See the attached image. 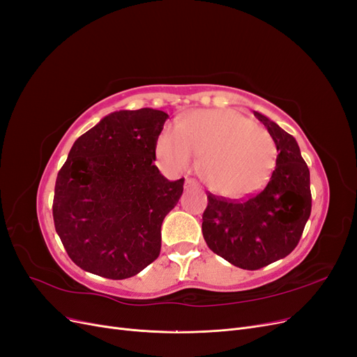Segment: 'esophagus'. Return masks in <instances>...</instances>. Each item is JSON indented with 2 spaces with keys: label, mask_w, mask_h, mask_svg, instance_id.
<instances>
[{
  "label": "esophagus",
  "mask_w": 357,
  "mask_h": 357,
  "mask_svg": "<svg viewBox=\"0 0 357 357\" xmlns=\"http://www.w3.org/2000/svg\"><path fill=\"white\" fill-rule=\"evenodd\" d=\"M197 186H198V183H197L195 180H192V178H186V180H185V189L197 188Z\"/></svg>",
  "instance_id": "1"
}]
</instances>
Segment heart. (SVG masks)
Returning a JSON list of instances; mask_svg holds the SVG:
<instances>
[{"mask_svg": "<svg viewBox=\"0 0 357 357\" xmlns=\"http://www.w3.org/2000/svg\"><path fill=\"white\" fill-rule=\"evenodd\" d=\"M156 150L174 171L188 169L201 153V178L225 198H241L261 189L275 165L273 137L232 109L192 112L180 125L162 131Z\"/></svg>", "mask_w": 357, "mask_h": 357, "instance_id": "b5f03b06", "label": "heart"}]
</instances>
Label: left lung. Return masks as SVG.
<instances>
[{"label":"left lung","mask_w":357,"mask_h":357,"mask_svg":"<svg viewBox=\"0 0 357 357\" xmlns=\"http://www.w3.org/2000/svg\"><path fill=\"white\" fill-rule=\"evenodd\" d=\"M255 116L266 126L278 152L271 178L245 201L208 193L202 214V235L210 250L250 271L294 252L311 214L310 169L296 139L266 116Z\"/></svg>","instance_id":"obj_1"}]
</instances>
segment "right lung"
<instances>
[{
    "instance_id": "right-lung-1",
    "label": "right lung",
    "mask_w": 357,
    "mask_h": 357,
    "mask_svg": "<svg viewBox=\"0 0 357 357\" xmlns=\"http://www.w3.org/2000/svg\"><path fill=\"white\" fill-rule=\"evenodd\" d=\"M167 119L153 109L114 112L74 142L56 177L53 220L84 271L123 280L159 256L162 222L185 183L153 164Z\"/></svg>"
}]
</instances>
